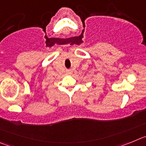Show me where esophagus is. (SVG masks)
Instances as JSON below:
<instances>
[{
    "instance_id": "34e87169",
    "label": "esophagus",
    "mask_w": 146,
    "mask_h": 146,
    "mask_svg": "<svg viewBox=\"0 0 146 146\" xmlns=\"http://www.w3.org/2000/svg\"><path fill=\"white\" fill-rule=\"evenodd\" d=\"M72 73V71L71 69H69V70L66 71V74H71Z\"/></svg>"
}]
</instances>
